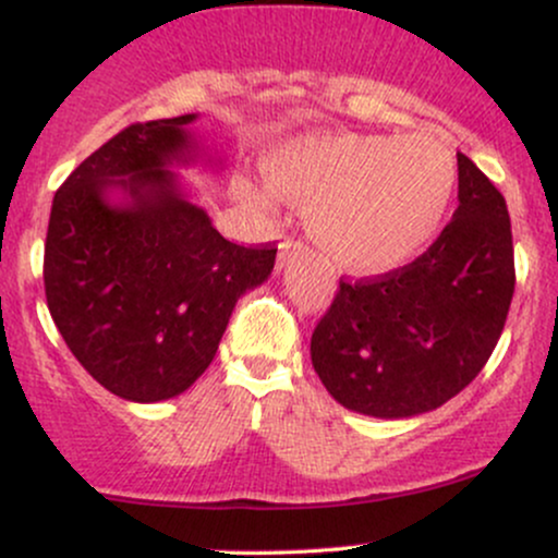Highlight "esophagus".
<instances>
[{
	"mask_svg": "<svg viewBox=\"0 0 558 558\" xmlns=\"http://www.w3.org/2000/svg\"><path fill=\"white\" fill-rule=\"evenodd\" d=\"M288 248H291V246H288V243H286V246H283V252H280V265H283L286 257H288Z\"/></svg>",
	"mask_w": 558,
	"mask_h": 558,
	"instance_id": "1",
	"label": "esophagus"
}]
</instances>
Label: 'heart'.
Returning <instances> with one entry per match:
<instances>
[{
    "instance_id": "1",
    "label": "heart",
    "mask_w": 558,
    "mask_h": 558,
    "mask_svg": "<svg viewBox=\"0 0 558 558\" xmlns=\"http://www.w3.org/2000/svg\"><path fill=\"white\" fill-rule=\"evenodd\" d=\"M457 157L427 136L328 133L283 146L267 181L241 178L235 194L257 213L280 196L310 204V233L343 270L380 275L420 257L438 235L457 191Z\"/></svg>"
}]
</instances>
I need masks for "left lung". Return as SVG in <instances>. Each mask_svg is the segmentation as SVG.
<instances>
[{"label":"left lung","mask_w":558,"mask_h":558,"mask_svg":"<svg viewBox=\"0 0 558 558\" xmlns=\"http://www.w3.org/2000/svg\"><path fill=\"white\" fill-rule=\"evenodd\" d=\"M459 207L422 257L341 280L312 332V364L351 412L407 420L444 407L475 380L514 296V246L501 191L464 157Z\"/></svg>","instance_id":"1"}]
</instances>
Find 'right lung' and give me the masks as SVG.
Returning a JSON list of instances; mask_svg holds the SVG:
<instances>
[{"label":"right lung","mask_w":558,"mask_h":558,"mask_svg":"<svg viewBox=\"0 0 558 558\" xmlns=\"http://www.w3.org/2000/svg\"><path fill=\"white\" fill-rule=\"evenodd\" d=\"M198 114L133 123L54 194L44 243L52 319L88 375L125 401L183 393L215 360L235 301L270 278L275 246H239L172 168L204 162Z\"/></svg>","instance_id":"1"}]
</instances>
